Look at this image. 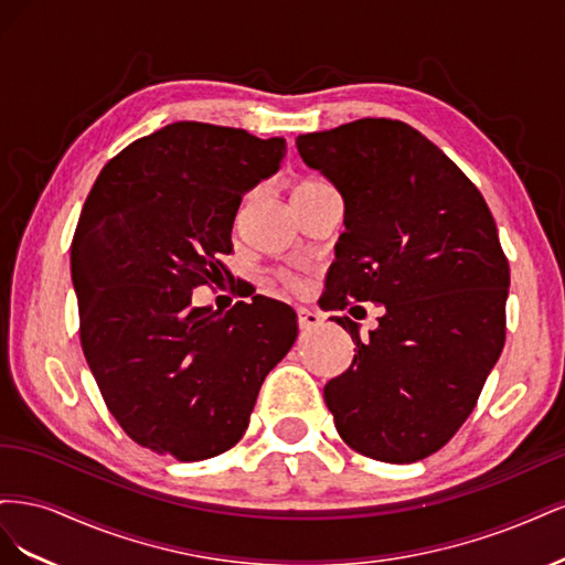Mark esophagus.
<instances>
[{
	"instance_id": "obj_1",
	"label": "esophagus",
	"mask_w": 565,
	"mask_h": 565,
	"mask_svg": "<svg viewBox=\"0 0 565 565\" xmlns=\"http://www.w3.org/2000/svg\"><path fill=\"white\" fill-rule=\"evenodd\" d=\"M297 322H299V330H313L320 324V316L311 309H299L297 311Z\"/></svg>"
}]
</instances>
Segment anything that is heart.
I'll use <instances>...</instances> for the list:
<instances>
[{"mask_svg":"<svg viewBox=\"0 0 565 565\" xmlns=\"http://www.w3.org/2000/svg\"><path fill=\"white\" fill-rule=\"evenodd\" d=\"M320 185H324V183H322V181H318V179H303V181H299V183L295 185L292 195H299V193H306V191H313V188H320ZM287 282L292 285V287H297V285H299L295 278H287Z\"/></svg>","mask_w":565,"mask_h":565,"instance_id":"b5f03b06","label":"heart"}]
</instances>
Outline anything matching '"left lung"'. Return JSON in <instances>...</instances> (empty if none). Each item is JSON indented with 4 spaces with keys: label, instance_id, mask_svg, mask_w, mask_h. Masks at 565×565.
Masks as SVG:
<instances>
[{
    "label": "left lung",
    "instance_id": "1",
    "mask_svg": "<svg viewBox=\"0 0 565 565\" xmlns=\"http://www.w3.org/2000/svg\"><path fill=\"white\" fill-rule=\"evenodd\" d=\"M301 160L344 198L322 303L384 306L380 328L334 316L355 355L324 384L339 436L365 457L434 455L476 407L507 332L509 264L483 195L424 134L365 117L301 134Z\"/></svg>",
    "mask_w": 565,
    "mask_h": 565
}]
</instances>
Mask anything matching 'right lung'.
Returning <instances> with one entry per match:
<instances>
[{"label": "right lung", "mask_w": 565, "mask_h": 565, "mask_svg": "<svg viewBox=\"0 0 565 565\" xmlns=\"http://www.w3.org/2000/svg\"><path fill=\"white\" fill-rule=\"evenodd\" d=\"M285 152L278 136L174 122L115 156L84 202L71 254L82 351L110 415L152 452L200 461L233 448L295 344L282 301L191 303L233 249L243 195Z\"/></svg>", "instance_id": "obj_1"}]
</instances>
